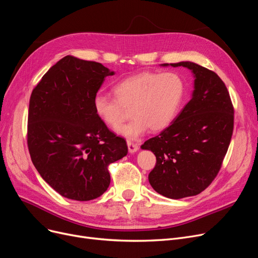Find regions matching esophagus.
Listing matches in <instances>:
<instances>
[{"label":"esophagus","mask_w":258,"mask_h":258,"mask_svg":"<svg viewBox=\"0 0 258 258\" xmlns=\"http://www.w3.org/2000/svg\"><path fill=\"white\" fill-rule=\"evenodd\" d=\"M127 148H128V152L130 153H135V152H137L139 150L138 144L137 143H134V142H132L130 140L127 141Z\"/></svg>","instance_id":"esophagus-1"}]
</instances>
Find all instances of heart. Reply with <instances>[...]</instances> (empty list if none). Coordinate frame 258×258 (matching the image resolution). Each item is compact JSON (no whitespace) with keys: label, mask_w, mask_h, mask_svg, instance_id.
<instances>
[{"label":"heart","mask_w":258,"mask_h":258,"mask_svg":"<svg viewBox=\"0 0 258 258\" xmlns=\"http://www.w3.org/2000/svg\"><path fill=\"white\" fill-rule=\"evenodd\" d=\"M115 98L98 94L93 107L96 116L109 127H117L131 108L133 119L118 127L120 135L137 139L149 128L159 132L177 116L185 93V84L177 73L142 72L128 76L113 87Z\"/></svg>","instance_id":"obj_1"}]
</instances>
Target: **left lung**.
Masks as SVG:
<instances>
[{
  "instance_id": "left-lung-1",
  "label": "left lung",
  "mask_w": 258,
  "mask_h": 258,
  "mask_svg": "<svg viewBox=\"0 0 258 258\" xmlns=\"http://www.w3.org/2000/svg\"><path fill=\"white\" fill-rule=\"evenodd\" d=\"M171 65L193 72V97L169 127L141 148L156 156V165L149 174L153 188L179 199L205 191L220 171L233 135L234 107L216 73L193 62Z\"/></svg>"
}]
</instances>
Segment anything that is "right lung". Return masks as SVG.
I'll return each mask as SVG.
<instances>
[{"label": "right lung", "instance_id": "right-lung-1", "mask_svg": "<svg viewBox=\"0 0 258 258\" xmlns=\"http://www.w3.org/2000/svg\"><path fill=\"white\" fill-rule=\"evenodd\" d=\"M101 63L66 55L32 89L27 145L41 177L60 195L79 201L101 196L108 165L127 154L126 141L108 130L93 107L105 77Z\"/></svg>", "mask_w": 258, "mask_h": 258}]
</instances>
